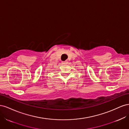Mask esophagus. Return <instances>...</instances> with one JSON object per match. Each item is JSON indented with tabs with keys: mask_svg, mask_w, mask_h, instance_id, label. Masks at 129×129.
<instances>
[{
	"mask_svg": "<svg viewBox=\"0 0 129 129\" xmlns=\"http://www.w3.org/2000/svg\"><path fill=\"white\" fill-rule=\"evenodd\" d=\"M68 61H62V63L63 64H68Z\"/></svg>",
	"mask_w": 129,
	"mask_h": 129,
	"instance_id": "esophagus-1",
	"label": "esophagus"
}]
</instances>
